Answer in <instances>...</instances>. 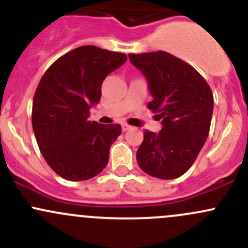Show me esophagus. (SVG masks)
Listing matches in <instances>:
<instances>
[{"instance_id": "1", "label": "esophagus", "mask_w": 248, "mask_h": 248, "mask_svg": "<svg viewBox=\"0 0 248 248\" xmlns=\"http://www.w3.org/2000/svg\"><path fill=\"white\" fill-rule=\"evenodd\" d=\"M121 127H122V131H124V132L128 131V129L132 128V126H129V124H122Z\"/></svg>"}]
</instances>
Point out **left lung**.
<instances>
[{
	"label": "left lung",
	"mask_w": 248,
	"mask_h": 248,
	"mask_svg": "<svg viewBox=\"0 0 248 248\" xmlns=\"http://www.w3.org/2000/svg\"><path fill=\"white\" fill-rule=\"evenodd\" d=\"M128 57L147 80L154 98L147 108L162 120L158 133L144 132L137 162L151 176L176 179L191 168L209 136L214 110L211 89L193 67L169 52Z\"/></svg>",
	"instance_id": "1"
}]
</instances>
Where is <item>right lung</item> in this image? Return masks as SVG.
I'll list each match as a JSON object with an SVG mask.
<instances>
[{
	"mask_svg": "<svg viewBox=\"0 0 248 248\" xmlns=\"http://www.w3.org/2000/svg\"><path fill=\"white\" fill-rule=\"evenodd\" d=\"M127 61L121 52L79 46L57 59L42 77L32 104V127L50 168L69 181L96 176L107 167L120 124L89 121L107 76Z\"/></svg>",
	"mask_w": 248,
	"mask_h": 248,
	"instance_id": "obj_1",
	"label": "right lung"
}]
</instances>
